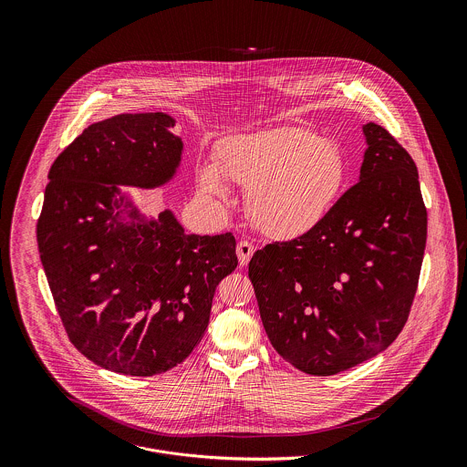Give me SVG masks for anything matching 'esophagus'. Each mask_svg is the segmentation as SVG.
Segmentation results:
<instances>
[{
  "label": "esophagus",
  "mask_w": 467,
  "mask_h": 467,
  "mask_svg": "<svg viewBox=\"0 0 467 467\" xmlns=\"http://www.w3.org/2000/svg\"><path fill=\"white\" fill-rule=\"evenodd\" d=\"M254 252H255V248H254V244H252L250 241H241V243L237 244V259H239V265H241V266H246V265L250 263Z\"/></svg>",
  "instance_id": "esophagus-1"
}]
</instances>
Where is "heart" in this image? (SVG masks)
<instances>
[{
    "mask_svg": "<svg viewBox=\"0 0 467 467\" xmlns=\"http://www.w3.org/2000/svg\"><path fill=\"white\" fill-rule=\"evenodd\" d=\"M348 174L341 147L306 128H276L235 136L202 165L201 191L230 200L223 175L248 189V213L269 237L295 239L315 230L333 210Z\"/></svg>",
    "mask_w": 467,
    "mask_h": 467,
    "instance_id": "b5f03b06",
    "label": "heart"
}]
</instances>
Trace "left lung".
Listing matches in <instances>:
<instances>
[{
    "mask_svg": "<svg viewBox=\"0 0 467 467\" xmlns=\"http://www.w3.org/2000/svg\"><path fill=\"white\" fill-rule=\"evenodd\" d=\"M359 182L309 234L250 261L261 320L295 368L333 376L400 336L417 291L428 213L411 156L385 128L363 126Z\"/></svg>",
    "mask_w": 467,
    "mask_h": 467,
    "instance_id": "8db88e82",
    "label": "left lung"
}]
</instances>
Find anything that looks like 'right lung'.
I'll use <instances>...</instances> for the list:
<instances>
[{
    "label": "right lung",
    "instance_id": "obj_1",
    "mask_svg": "<svg viewBox=\"0 0 467 467\" xmlns=\"http://www.w3.org/2000/svg\"><path fill=\"white\" fill-rule=\"evenodd\" d=\"M167 113L91 124L54 161L37 246L69 341L95 365L156 376L189 358L217 284L237 267L232 234H185L172 210L143 215L120 187L158 189L182 165Z\"/></svg>",
    "mask_w": 467,
    "mask_h": 467
}]
</instances>
